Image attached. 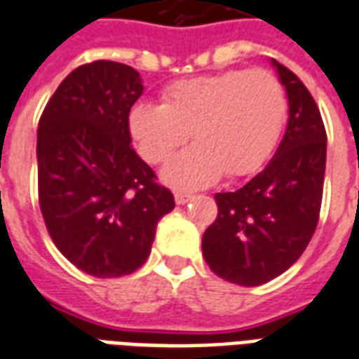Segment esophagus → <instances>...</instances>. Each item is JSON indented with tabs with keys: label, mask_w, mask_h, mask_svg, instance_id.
Wrapping results in <instances>:
<instances>
[{
	"label": "esophagus",
	"mask_w": 359,
	"mask_h": 359,
	"mask_svg": "<svg viewBox=\"0 0 359 359\" xmlns=\"http://www.w3.org/2000/svg\"><path fill=\"white\" fill-rule=\"evenodd\" d=\"M191 199H194V196H191V194H186V191H177V194H175V203H177V205H186V203H190Z\"/></svg>",
	"instance_id": "obj_1"
}]
</instances>
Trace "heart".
<instances>
[{"instance_id": "b5f03b06", "label": "heart", "mask_w": 359, "mask_h": 359, "mask_svg": "<svg viewBox=\"0 0 359 359\" xmlns=\"http://www.w3.org/2000/svg\"><path fill=\"white\" fill-rule=\"evenodd\" d=\"M287 93L268 70H225L171 83L163 104L140 102L128 128L141 156L162 163L194 135L197 145L162 171L179 190H196L225 173L244 177L270 156L287 119Z\"/></svg>"}]
</instances>
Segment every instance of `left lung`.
Segmentation results:
<instances>
[{"instance_id": "8db88e82", "label": "left lung", "mask_w": 359, "mask_h": 359, "mask_svg": "<svg viewBox=\"0 0 359 359\" xmlns=\"http://www.w3.org/2000/svg\"><path fill=\"white\" fill-rule=\"evenodd\" d=\"M289 100L283 140L266 168L236 191L216 194L218 216L203 257L225 281L257 287L289 270L317 229L326 169V130L311 93L272 59Z\"/></svg>"}]
</instances>
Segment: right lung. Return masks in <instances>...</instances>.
<instances>
[{"label": "right lung", "mask_w": 359, "mask_h": 359, "mask_svg": "<svg viewBox=\"0 0 359 359\" xmlns=\"http://www.w3.org/2000/svg\"><path fill=\"white\" fill-rule=\"evenodd\" d=\"M140 72L115 61L72 70L36 130L39 203L57 250L81 272L121 278L143 266L173 194L132 149Z\"/></svg>", "instance_id": "1"}]
</instances>
